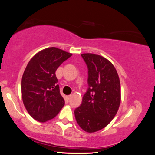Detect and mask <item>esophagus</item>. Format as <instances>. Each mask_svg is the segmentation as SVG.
Instances as JSON below:
<instances>
[{
  "label": "esophagus",
  "mask_w": 155,
  "mask_h": 155,
  "mask_svg": "<svg viewBox=\"0 0 155 155\" xmlns=\"http://www.w3.org/2000/svg\"><path fill=\"white\" fill-rule=\"evenodd\" d=\"M71 98V95H67V96H66V99L67 100H70Z\"/></svg>",
  "instance_id": "34e87169"
}]
</instances>
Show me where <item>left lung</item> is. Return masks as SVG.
Wrapping results in <instances>:
<instances>
[{"mask_svg": "<svg viewBox=\"0 0 155 155\" xmlns=\"http://www.w3.org/2000/svg\"><path fill=\"white\" fill-rule=\"evenodd\" d=\"M81 57L88 69V88L74 114L83 130L93 133L107 126L117 113L121 102L120 81L114 65L104 57L92 53Z\"/></svg>", "mask_w": 155, "mask_h": 155, "instance_id": "1", "label": "left lung"}]
</instances>
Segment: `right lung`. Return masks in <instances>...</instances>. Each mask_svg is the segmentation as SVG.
Returning a JSON list of instances; mask_svg holds the SVG:
<instances>
[{
	"mask_svg": "<svg viewBox=\"0 0 155 155\" xmlns=\"http://www.w3.org/2000/svg\"><path fill=\"white\" fill-rule=\"evenodd\" d=\"M72 54L55 47L36 53L28 63L21 78V97L32 118L45 122L55 117L64 105L55 71Z\"/></svg>",
	"mask_w": 155,
	"mask_h": 155,
	"instance_id": "right-lung-1",
	"label": "right lung"
}]
</instances>
